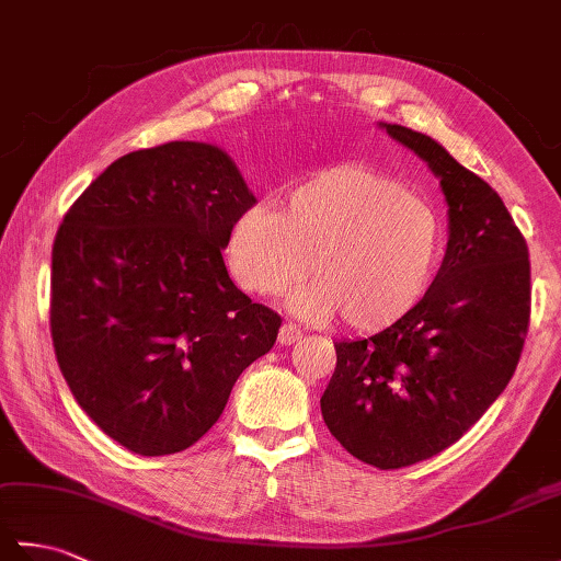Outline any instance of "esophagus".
Here are the masks:
<instances>
[{"mask_svg":"<svg viewBox=\"0 0 561 561\" xmlns=\"http://www.w3.org/2000/svg\"><path fill=\"white\" fill-rule=\"evenodd\" d=\"M304 337V332L296 328L294 323H284L282 328H279V344H294V342H299Z\"/></svg>","mask_w":561,"mask_h":561,"instance_id":"obj_1","label":"esophagus"}]
</instances>
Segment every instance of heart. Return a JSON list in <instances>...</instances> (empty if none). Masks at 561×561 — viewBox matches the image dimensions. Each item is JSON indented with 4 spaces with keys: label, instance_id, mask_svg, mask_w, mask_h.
<instances>
[{
    "label": "heart",
    "instance_id": "obj_1",
    "mask_svg": "<svg viewBox=\"0 0 561 561\" xmlns=\"http://www.w3.org/2000/svg\"><path fill=\"white\" fill-rule=\"evenodd\" d=\"M446 253V226L422 193L368 165H335L274 205L248 207L226 241V265L241 289L291 296L308 320L354 330L396 325L422 304Z\"/></svg>",
    "mask_w": 561,
    "mask_h": 561
}]
</instances>
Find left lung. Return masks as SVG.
<instances>
[{"instance_id": "obj_1", "label": "left lung", "mask_w": 561, "mask_h": 561, "mask_svg": "<svg viewBox=\"0 0 561 561\" xmlns=\"http://www.w3.org/2000/svg\"><path fill=\"white\" fill-rule=\"evenodd\" d=\"M440 178L448 245L432 289L378 335L335 342L323 420L380 470L436 456L468 432L514 376L530 323L526 238L480 175L422 133L383 123Z\"/></svg>"}]
</instances>
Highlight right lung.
<instances>
[{"mask_svg": "<svg viewBox=\"0 0 561 561\" xmlns=\"http://www.w3.org/2000/svg\"><path fill=\"white\" fill-rule=\"evenodd\" d=\"M255 205L229 153L169 141L113 161L53 245V347L79 408L127 450L171 456L217 424L282 318L231 282L221 248Z\"/></svg>", "mask_w": 561, "mask_h": 561, "instance_id": "add662e5", "label": "right lung"}]
</instances>
